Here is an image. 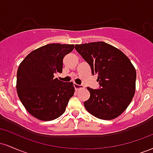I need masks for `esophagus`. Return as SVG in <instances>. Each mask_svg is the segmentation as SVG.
<instances>
[{
	"label": "esophagus",
	"instance_id": "obj_1",
	"mask_svg": "<svg viewBox=\"0 0 153 153\" xmlns=\"http://www.w3.org/2000/svg\"><path fill=\"white\" fill-rule=\"evenodd\" d=\"M74 87H75V91H78V90H79V89H80V88H83L84 85H78V84H77V83H74Z\"/></svg>",
	"mask_w": 153,
	"mask_h": 153
}]
</instances>
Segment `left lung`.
Returning a JSON list of instances; mask_svg holds the SVG:
<instances>
[{
	"mask_svg": "<svg viewBox=\"0 0 153 153\" xmlns=\"http://www.w3.org/2000/svg\"><path fill=\"white\" fill-rule=\"evenodd\" d=\"M75 49L97 75L99 88L88 87L90 98L84 106L91 114L110 120L125 111L135 92L136 71L121 50L103 42L75 45Z\"/></svg>",
	"mask_w": 153,
	"mask_h": 153,
	"instance_id": "1",
	"label": "left lung"
}]
</instances>
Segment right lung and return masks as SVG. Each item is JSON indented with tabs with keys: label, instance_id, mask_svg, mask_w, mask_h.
<instances>
[{
	"label": "right lung",
	"instance_id": "right-lung-1",
	"mask_svg": "<svg viewBox=\"0 0 153 153\" xmlns=\"http://www.w3.org/2000/svg\"><path fill=\"white\" fill-rule=\"evenodd\" d=\"M73 49V45L49 44L32 51L19 66L17 94L26 109L36 119L58 118L74 95L73 82L54 76L62 73L63 58Z\"/></svg>",
	"mask_w": 153,
	"mask_h": 153
}]
</instances>
